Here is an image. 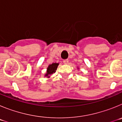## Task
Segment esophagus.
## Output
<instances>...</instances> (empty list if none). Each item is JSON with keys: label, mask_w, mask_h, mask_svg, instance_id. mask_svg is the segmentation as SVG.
Instances as JSON below:
<instances>
[{"label": "esophagus", "mask_w": 122, "mask_h": 122, "mask_svg": "<svg viewBox=\"0 0 122 122\" xmlns=\"http://www.w3.org/2000/svg\"><path fill=\"white\" fill-rule=\"evenodd\" d=\"M69 62V60H68V59H65V60H63V63H65V64H68Z\"/></svg>", "instance_id": "obj_1"}]
</instances>
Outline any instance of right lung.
I'll return each mask as SVG.
<instances>
[{"instance_id": "right-lung-1", "label": "right lung", "mask_w": 122, "mask_h": 122, "mask_svg": "<svg viewBox=\"0 0 122 122\" xmlns=\"http://www.w3.org/2000/svg\"><path fill=\"white\" fill-rule=\"evenodd\" d=\"M59 65V63H52L51 65H49L48 68H47V73L45 74V76H48V77H49V75L52 74L53 73L56 72V70L57 68V66Z\"/></svg>"}]
</instances>
